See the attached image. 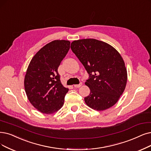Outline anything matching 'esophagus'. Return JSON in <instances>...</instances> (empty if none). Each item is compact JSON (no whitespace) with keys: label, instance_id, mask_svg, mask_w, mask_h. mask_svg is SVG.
Segmentation results:
<instances>
[{"label":"esophagus","instance_id":"obj_1","mask_svg":"<svg viewBox=\"0 0 151 151\" xmlns=\"http://www.w3.org/2000/svg\"><path fill=\"white\" fill-rule=\"evenodd\" d=\"M82 85V83L81 82L79 84H76V85H74V87L75 88H79L80 87H81Z\"/></svg>","mask_w":151,"mask_h":151}]
</instances>
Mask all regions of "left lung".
<instances>
[{
  "instance_id": "1",
  "label": "left lung",
  "mask_w": 151,
  "mask_h": 151,
  "mask_svg": "<svg viewBox=\"0 0 151 151\" xmlns=\"http://www.w3.org/2000/svg\"><path fill=\"white\" fill-rule=\"evenodd\" d=\"M70 48L89 74L85 83L90 92L84 98L86 104L97 111L113 106L127 82V70L120 54L109 44L95 39L74 41Z\"/></svg>"
}]
</instances>
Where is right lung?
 I'll return each instance as SVG.
<instances>
[{
    "label": "right lung",
    "instance_id": "add662e5",
    "mask_svg": "<svg viewBox=\"0 0 151 151\" xmlns=\"http://www.w3.org/2000/svg\"><path fill=\"white\" fill-rule=\"evenodd\" d=\"M70 43L67 40L52 41L40 49L29 64L24 87L30 103L41 113L52 114L64 105L69 89L61 83L58 69Z\"/></svg>",
    "mask_w": 151,
    "mask_h": 151
}]
</instances>
